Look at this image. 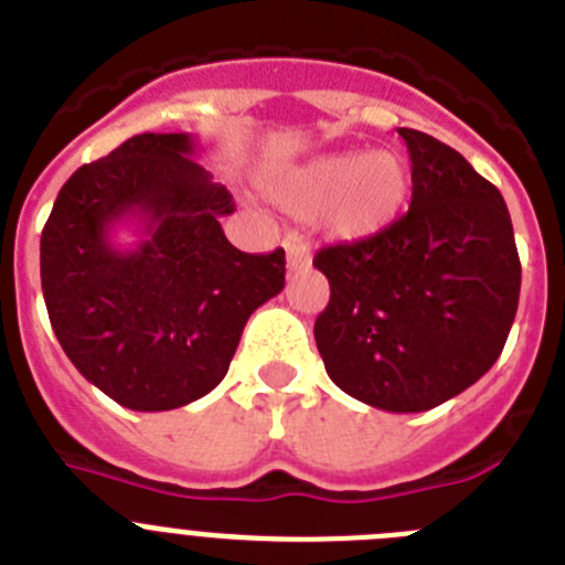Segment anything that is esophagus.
Instances as JSON below:
<instances>
[{
    "label": "esophagus",
    "instance_id": "obj_1",
    "mask_svg": "<svg viewBox=\"0 0 565 565\" xmlns=\"http://www.w3.org/2000/svg\"><path fill=\"white\" fill-rule=\"evenodd\" d=\"M306 268H311V252H308L302 243H294V246H288V271H306Z\"/></svg>",
    "mask_w": 565,
    "mask_h": 565
}]
</instances>
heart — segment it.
Listing matches in <instances>:
<instances>
[{
	"mask_svg": "<svg viewBox=\"0 0 565 565\" xmlns=\"http://www.w3.org/2000/svg\"><path fill=\"white\" fill-rule=\"evenodd\" d=\"M268 189L288 212L319 214L328 237L362 243L398 221L411 194V169L391 149L331 154L277 174Z\"/></svg>",
	"mask_w": 565,
	"mask_h": 565,
	"instance_id": "b5f03b06",
	"label": "heart"
}]
</instances>
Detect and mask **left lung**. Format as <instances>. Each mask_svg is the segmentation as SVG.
I'll use <instances>...</instances> for the list:
<instances>
[{"label": "left lung", "mask_w": 565, "mask_h": 565, "mask_svg": "<svg viewBox=\"0 0 565 565\" xmlns=\"http://www.w3.org/2000/svg\"><path fill=\"white\" fill-rule=\"evenodd\" d=\"M398 135L413 163L411 209L379 237L317 252L331 302L313 337L339 391L379 411L424 413L501 356L521 259L501 192L433 135Z\"/></svg>", "instance_id": "8db88e82"}]
</instances>
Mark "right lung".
Instances as JSON below:
<instances>
[{"label": "right lung", "instance_id": "add662e5", "mask_svg": "<svg viewBox=\"0 0 565 565\" xmlns=\"http://www.w3.org/2000/svg\"><path fill=\"white\" fill-rule=\"evenodd\" d=\"M189 132H141L76 169L42 232L50 326L121 407L161 413L223 382L248 317L286 286V252L246 254L221 226L226 186ZM118 225L141 241L118 247Z\"/></svg>", "mask_w": 565, "mask_h": 565}]
</instances>
